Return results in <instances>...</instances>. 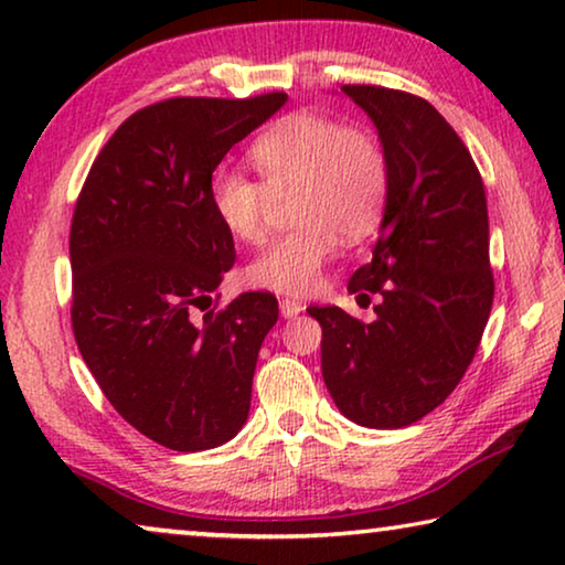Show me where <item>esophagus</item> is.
<instances>
[{
	"mask_svg": "<svg viewBox=\"0 0 565 565\" xmlns=\"http://www.w3.org/2000/svg\"><path fill=\"white\" fill-rule=\"evenodd\" d=\"M302 310H306V306H302L300 300H292V298H282L280 300L282 318H296L298 313H302Z\"/></svg>",
	"mask_w": 565,
	"mask_h": 565,
	"instance_id": "obj_1",
	"label": "esophagus"
}]
</instances>
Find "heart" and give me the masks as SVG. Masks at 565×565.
<instances>
[{
  "label": "heart",
  "mask_w": 565,
  "mask_h": 565,
  "mask_svg": "<svg viewBox=\"0 0 565 565\" xmlns=\"http://www.w3.org/2000/svg\"><path fill=\"white\" fill-rule=\"evenodd\" d=\"M259 178L236 168L211 175V206L234 239L255 244L267 232L273 195L298 191L292 218L252 259L247 280L285 296H308L337 257L341 236L362 242L380 226L390 193V166L377 137L323 114L298 111L265 129L249 147Z\"/></svg>",
  "instance_id": "b5f03b06"
}]
</instances>
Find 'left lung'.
Here are the masks:
<instances>
[{
	"label": "left lung",
	"instance_id": "left-lung-1",
	"mask_svg": "<svg viewBox=\"0 0 565 565\" xmlns=\"http://www.w3.org/2000/svg\"><path fill=\"white\" fill-rule=\"evenodd\" d=\"M377 127L390 166L372 259L349 280L372 323L310 306L321 372L339 411L364 428H405L456 390L477 354L494 298L484 183L454 127L420 99L341 86Z\"/></svg>",
	"mask_w": 565,
	"mask_h": 565
}]
</instances>
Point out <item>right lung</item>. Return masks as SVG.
<instances>
[{"label": "right lung", "mask_w": 565, "mask_h": 565, "mask_svg": "<svg viewBox=\"0 0 565 565\" xmlns=\"http://www.w3.org/2000/svg\"><path fill=\"white\" fill-rule=\"evenodd\" d=\"M285 102L181 96L145 106L104 145L73 211L81 356L114 411L173 451L216 448L247 423L277 300L242 292L222 310H194L211 306L236 257L211 206V175Z\"/></svg>", "instance_id": "right-lung-1"}]
</instances>
